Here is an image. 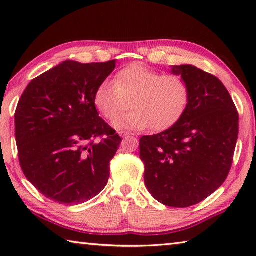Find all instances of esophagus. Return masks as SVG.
<instances>
[{
	"instance_id": "1",
	"label": "esophagus",
	"mask_w": 256,
	"mask_h": 256,
	"mask_svg": "<svg viewBox=\"0 0 256 256\" xmlns=\"http://www.w3.org/2000/svg\"><path fill=\"white\" fill-rule=\"evenodd\" d=\"M122 138H134V134H122Z\"/></svg>"
}]
</instances>
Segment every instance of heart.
Here are the masks:
<instances>
[{"label":"heart","mask_w":256,"mask_h":256,"mask_svg":"<svg viewBox=\"0 0 256 256\" xmlns=\"http://www.w3.org/2000/svg\"><path fill=\"white\" fill-rule=\"evenodd\" d=\"M190 98V84L183 76L164 74L134 63L116 73L114 82L100 84L94 102L107 120H114L130 104L132 106L133 111L115 120L116 128L140 131L152 126L162 131L182 118Z\"/></svg>","instance_id":"obj_1"}]
</instances>
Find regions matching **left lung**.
Returning <instances> with one entry per match:
<instances>
[{
    "instance_id": "obj_1",
    "label": "left lung",
    "mask_w": 256,
    "mask_h": 256,
    "mask_svg": "<svg viewBox=\"0 0 256 256\" xmlns=\"http://www.w3.org/2000/svg\"><path fill=\"white\" fill-rule=\"evenodd\" d=\"M188 82V110L170 128L140 138L144 183L164 206L188 208L210 196L230 172L238 112L218 78L193 66H174Z\"/></svg>"
}]
</instances>
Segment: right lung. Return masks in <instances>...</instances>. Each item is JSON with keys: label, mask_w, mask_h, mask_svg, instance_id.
Instances as JSON below:
<instances>
[{"label": "right lung", "mask_w": 256, "mask_h": 256, "mask_svg": "<svg viewBox=\"0 0 256 256\" xmlns=\"http://www.w3.org/2000/svg\"><path fill=\"white\" fill-rule=\"evenodd\" d=\"M115 60L82 64L66 60L32 80L16 106V140L24 176L60 204L98 196L122 138L94 106V92Z\"/></svg>", "instance_id": "right-lung-1"}]
</instances>
